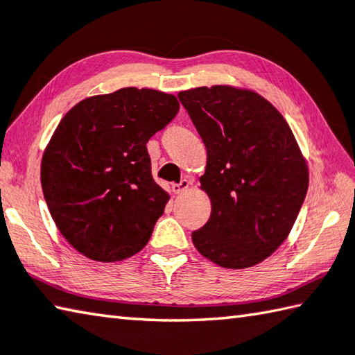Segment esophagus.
Returning a JSON list of instances; mask_svg holds the SVG:
<instances>
[{
    "mask_svg": "<svg viewBox=\"0 0 355 355\" xmlns=\"http://www.w3.org/2000/svg\"><path fill=\"white\" fill-rule=\"evenodd\" d=\"M189 186H191L189 180H188V178H183L180 183L172 184V189H173V192H175V194H182V192L189 189Z\"/></svg>",
    "mask_w": 355,
    "mask_h": 355,
    "instance_id": "esophagus-1",
    "label": "esophagus"
}]
</instances>
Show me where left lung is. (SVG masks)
<instances>
[{"mask_svg": "<svg viewBox=\"0 0 355 355\" xmlns=\"http://www.w3.org/2000/svg\"><path fill=\"white\" fill-rule=\"evenodd\" d=\"M208 152L202 189L211 216L192 233L225 268L262 262L287 239L306 198V161L286 119L262 96L228 85L180 92Z\"/></svg>", "mask_w": 355, "mask_h": 355, "instance_id": "left-lung-1", "label": "left lung"}]
</instances>
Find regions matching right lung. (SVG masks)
Listing matches in <instances>:
<instances>
[{
    "instance_id": "right-lung-1",
    "label": "right lung",
    "mask_w": 355,
    "mask_h": 355,
    "mask_svg": "<svg viewBox=\"0 0 355 355\" xmlns=\"http://www.w3.org/2000/svg\"><path fill=\"white\" fill-rule=\"evenodd\" d=\"M175 96L121 88L63 116L42 159V189L62 236L93 261L127 259L149 242L169 194L147 141L175 118Z\"/></svg>"
}]
</instances>
